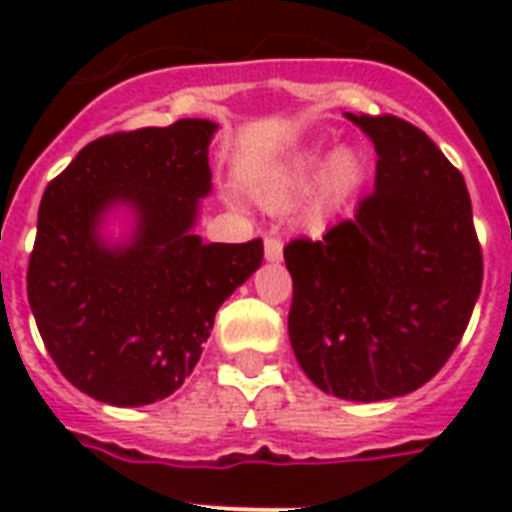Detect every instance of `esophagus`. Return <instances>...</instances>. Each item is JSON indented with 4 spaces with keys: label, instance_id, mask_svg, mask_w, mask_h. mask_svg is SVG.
I'll use <instances>...</instances> for the list:
<instances>
[{
    "label": "esophagus",
    "instance_id": "34e87169",
    "mask_svg": "<svg viewBox=\"0 0 512 512\" xmlns=\"http://www.w3.org/2000/svg\"><path fill=\"white\" fill-rule=\"evenodd\" d=\"M263 247H265V260H268V263H279L281 252H284L281 239H276V236H265Z\"/></svg>",
    "mask_w": 512,
    "mask_h": 512
}]
</instances>
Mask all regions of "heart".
<instances>
[{
  "mask_svg": "<svg viewBox=\"0 0 512 512\" xmlns=\"http://www.w3.org/2000/svg\"><path fill=\"white\" fill-rule=\"evenodd\" d=\"M321 154L319 146L308 148L300 156H295L292 162L273 177H268L260 188H257V199L268 209H287L300 193L308 191V185L313 183V177L319 175L321 167ZM366 177V164L353 146H340L329 154L324 170H321L319 185L313 193L311 209L308 215L311 220H321L329 212H335L340 204L353 196L361 188Z\"/></svg>",
  "mask_w": 512,
  "mask_h": 512,
  "instance_id": "heart-1",
  "label": "heart"
}]
</instances>
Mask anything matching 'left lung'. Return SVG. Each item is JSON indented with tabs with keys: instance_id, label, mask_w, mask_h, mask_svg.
Wrapping results in <instances>:
<instances>
[{
	"instance_id": "8db88e82",
	"label": "left lung",
	"mask_w": 512,
	"mask_h": 512,
	"mask_svg": "<svg viewBox=\"0 0 512 512\" xmlns=\"http://www.w3.org/2000/svg\"><path fill=\"white\" fill-rule=\"evenodd\" d=\"M377 151L374 193L319 241L284 247L289 342L308 380L345 401L422 388L460 345L484 260L460 170L398 116L345 114Z\"/></svg>"
}]
</instances>
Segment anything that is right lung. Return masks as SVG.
<instances>
[{
  "label": "right lung",
  "instance_id": "1",
  "mask_svg": "<svg viewBox=\"0 0 512 512\" xmlns=\"http://www.w3.org/2000/svg\"><path fill=\"white\" fill-rule=\"evenodd\" d=\"M217 124L177 119L92 140L42 196L28 305L74 388L111 406L172 396L199 361L217 308L263 263V241L204 244ZM124 208L131 231L105 233Z\"/></svg>",
  "mask_w": 512,
  "mask_h": 512
}]
</instances>
